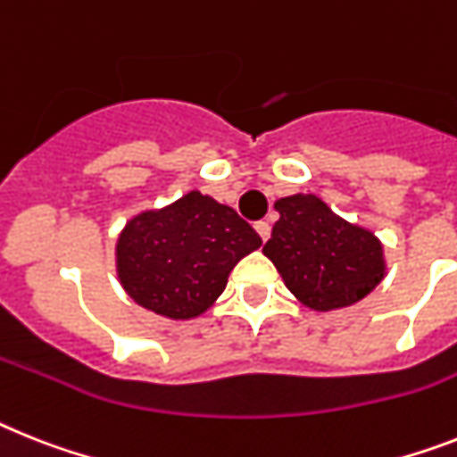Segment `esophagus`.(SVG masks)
Segmentation results:
<instances>
[{
    "label": "esophagus",
    "mask_w": 457,
    "mask_h": 457,
    "mask_svg": "<svg viewBox=\"0 0 457 457\" xmlns=\"http://www.w3.org/2000/svg\"><path fill=\"white\" fill-rule=\"evenodd\" d=\"M255 229H258L260 239H262V241L270 239V235H271V225H270V222H267V220H258V222H255Z\"/></svg>",
    "instance_id": "34e87169"
}]
</instances>
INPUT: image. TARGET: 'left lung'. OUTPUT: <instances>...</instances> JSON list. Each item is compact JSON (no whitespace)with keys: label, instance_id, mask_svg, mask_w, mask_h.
<instances>
[{"label":"left lung","instance_id":"1","mask_svg":"<svg viewBox=\"0 0 457 457\" xmlns=\"http://www.w3.org/2000/svg\"><path fill=\"white\" fill-rule=\"evenodd\" d=\"M274 209L281 218L262 253L304 306L344 309L383 281V246L370 229L339 218L316 195L283 197Z\"/></svg>","mask_w":457,"mask_h":457}]
</instances>
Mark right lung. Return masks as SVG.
I'll use <instances>...</instances> for the list:
<instances>
[{
	"label": "right lung",
	"mask_w": 457,
	"mask_h": 457,
	"mask_svg": "<svg viewBox=\"0 0 457 457\" xmlns=\"http://www.w3.org/2000/svg\"><path fill=\"white\" fill-rule=\"evenodd\" d=\"M260 246L258 232L235 209L193 190L125 225L116 246L118 278L144 309L187 320L220 297L235 264Z\"/></svg>",
	"instance_id": "obj_1"
}]
</instances>
